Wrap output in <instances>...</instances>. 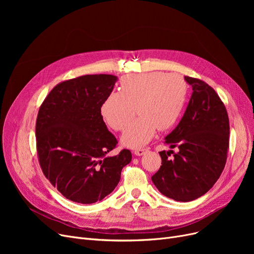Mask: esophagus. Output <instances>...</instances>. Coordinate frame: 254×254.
I'll return each mask as SVG.
<instances>
[{"label":"esophagus","mask_w":254,"mask_h":254,"mask_svg":"<svg viewBox=\"0 0 254 254\" xmlns=\"http://www.w3.org/2000/svg\"><path fill=\"white\" fill-rule=\"evenodd\" d=\"M145 152H146V149H143V148H140V149H136V150H134V154H135V155H137V156H141V155H143Z\"/></svg>","instance_id":"obj_1"}]
</instances>
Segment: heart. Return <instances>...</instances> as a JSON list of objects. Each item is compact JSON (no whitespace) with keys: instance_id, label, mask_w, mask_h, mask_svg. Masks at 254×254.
Listing matches in <instances>:
<instances>
[{"instance_id":"1","label":"heart","mask_w":254,"mask_h":254,"mask_svg":"<svg viewBox=\"0 0 254 254\" xmlns=\"http://www.w3.org/2000/svg\"><path fill=\"white\" fill-rule=\"evenodd\" d=\"M188 85L178 74L150 72L127 75L120 80V92H111L101 106V114L111 128L123 130L135 114L122 142L130 148L141 147L153 137L156 127L166 130L175 126L186 100Z\"/></svg>"}]
</instances>
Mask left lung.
I'll list each match as a JSON object with an SVG mask.
<instances>
[{"mask_svg":"<svg viewBox=\"0 0 254 254\" xmlns=\"http://www.w3.org/2000/svg\"><path fill=\"white\" fill-rule=\"evenodd\" d=\"M192 93L178 126L165 138L170 148L161 151L162 166L151 177L156 189L177 202L205 194L223 171L229 148L230 123L215 90L199 79L184 77Z\"/></svg>","mask_w":254,"mask_h":254,"instance_id":"8db88e82","label":"left lung"}]
</instances>
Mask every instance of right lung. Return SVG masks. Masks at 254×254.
Instances as JSON below:
<instances>
[{
    "instance_id": "1",
    "label": "right lung",
    "mask_w": 254,
    "mask_h": 254,
    "mask_svg": "<svg viewBox=\"0 0 254 254\" xmlns=\"http://www.w3.org/2000/svg\"><path fill=\"white\" fill-rule=\"evenodd\" d=\"M117 77L85 75L58 84L39 109L37 152L45 177L68 199L93 204L110 194L120 173L130 163L124 149L108 156L117 144L107 128L101 106Z\"/></svg>"
}]
</instances>
